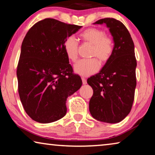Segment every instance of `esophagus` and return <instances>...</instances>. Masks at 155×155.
<instances>
[{
	"label": "esophagus",
	"instance_id": "1",
	"mask_svg": "<svg viewBox=\"0 0 155 155\" xmlns=\"http://www.w3.org/2000/svg\"><path fill=\"white\" fill-rule=\"evenodd\" d=\"M81 79H82V81H83V85H86V84H87V80H86L85 78H84V77H82V78H81Z\"/></svg>",
	"mask_w": 155,
	"mask_h": 155
}]
</instances>
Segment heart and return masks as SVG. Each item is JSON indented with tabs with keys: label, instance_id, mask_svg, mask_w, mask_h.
I'll return each mask as SVG.
<instances>
[{
	"label": "heart",
	"instance_id": "b5f03b06",
	"mask_svg": "<svg viewBox=\"0 0 155 155\" xmlns=\"http://www.w3.org/2000/svg\"><path fill=\"white\" fill-rule=\"evenodd\" d=\"M80 38L84 43L92 45L91 57H97L102 63H105L111 58L114 49V41L111 38L105 35L104 31L97 28H89L81 33ZM64 48L70 61H77L78 42L74 36H70L65 39ZM100 66L101 65L96 58L82 59L74 65V70L78 74L88 77L98 72Z\"/></svg>",
	"mask_w": 155,
	"mask_h": 155
}]
</instances>
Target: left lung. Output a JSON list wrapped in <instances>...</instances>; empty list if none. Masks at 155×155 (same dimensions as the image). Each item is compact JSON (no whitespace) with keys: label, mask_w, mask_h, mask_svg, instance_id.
Wrapping results in <instances>:
<instances>
[{"label":"left lung","mask_w":155,"mask_h":155,"mask_svg":"<svg viewBox=\"0 0 155 155\" xmlns=\"http://www.w3.org/2000/svg\"><path fill=\"white\" fill-rule=\"evenodd\" d=\"M103 23L114 37V49L101 72L87 79L94 91L89 108L97 120L117 123L132 108L137 84V61L134 43L124 24L112 18L101 19L94 24Z\"/></svg>","instance_id":"obj_1"}]
</instances>
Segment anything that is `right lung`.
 Here are the masks:
<instances>
[{
	"label": "right lung",
	"instance_id": "right-lung-1",
	"mask_svg": "<svg viewBox=\"0 0 155 155\" xmlns=\"http://www.w3.org/2000/svg\"><path fill=\"white\" fill-rule=\"evenodd\" d=\"M81 27L45 18L25 35L17 67L18 93L34 121L50 123L62 118L67 112L68 97L82 85L64 48L65 39Z\"/></svg>",
	"mask_w": 155,
	"mask_h": 155
}]
</instances>
